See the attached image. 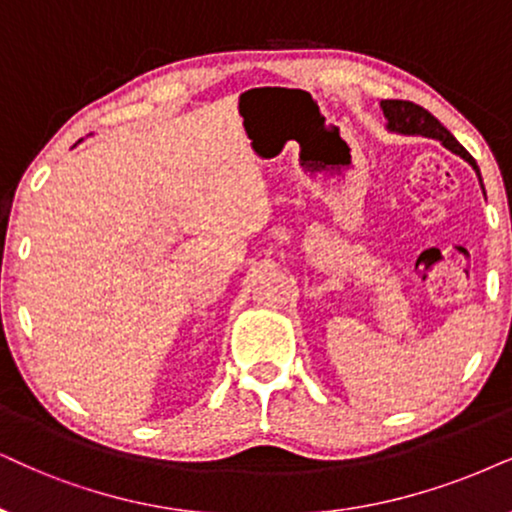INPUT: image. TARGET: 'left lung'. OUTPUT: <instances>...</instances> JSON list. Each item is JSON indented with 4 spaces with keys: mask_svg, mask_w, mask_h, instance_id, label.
<instances>
[{
    "mask_svg": "<svg viewBox=\"0 0 512 512\" xmlns=\"http://www.w3.org/2000/svg\"><path fill=\"white\" fill-rule=\"evenodd\" d=\"M380 108H383L387 118V129H392V132H399V134H416V137H430V139L442 141L449 151H454L461 155V158L468 160V163L475 167V172L480 174L477 163L472 160V155L465 151V148L454 139V134H451L449 129H446L430 111H425L423 106H418V103L413 101L387 99V101H380Z\"/></svg>",
    "mask_w": 512,
    "mask_h": 512,
    "instance_id": "8db88e82",
    "label": "left lung"
}]
</instances>
